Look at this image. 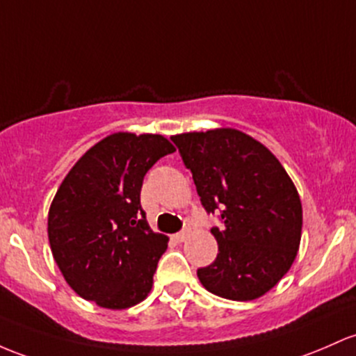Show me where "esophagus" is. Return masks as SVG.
I'll return each mask as SVG.
<instances>
[{
    "label": "esophagus",
    "mask_w": 356,
    "mask_h": 356,
    "mask_svg": "<svg viewBox=\"0 0 356 356\" xmlns=\"http://www.w3.org/2000/svg\"><path fill=\"white\" fill-rule=\"evenodd\" d=\"M187 236H189V229L186 228V229H182V232L175 233V235H174V240H175V241H179V243H182V241H184Z\"/></svg>",
    "instance_id": "esophagus-1"
}]
</instances>
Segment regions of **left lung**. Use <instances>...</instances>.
<instances>
[{"instance_id":"left-lung-1","label":"left lung","mask_w":356,"mask_h":356,"mask_svg":"<svg viewBox=\"0 0 356 356\" xmlns=\"http://www.w3.org/2000/svg\"><path fill=\"white\" fill-rule=\"evenodd\" d=\"M193 172L201 204L220 213L211 228L218 257L197 268L201 284L232 300H253L286 275L298 255L302 206L294 182L267 147L216 128L170 136Z\"/></svg>"}]
</instances>
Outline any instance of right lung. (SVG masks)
Segmentation results:
<instances>
[{
  "label": "right lung",
  "instance_id": "1",
  "mask_svg": "<svg viewBox=\"0 0 356 356\" xmlns=\"http://www.w3.org/2000/svg\"><path fill=\"white\" fill-rule=\"evenodd\" d=\"M175 152L162 135L113 134L76 162L49 211V241L65 282L106 309L142 302L169 238L140 204L143 177Z\"/></svg>",
  "mask_w": 356,
  "mask_h": 356
}]
</instances>
